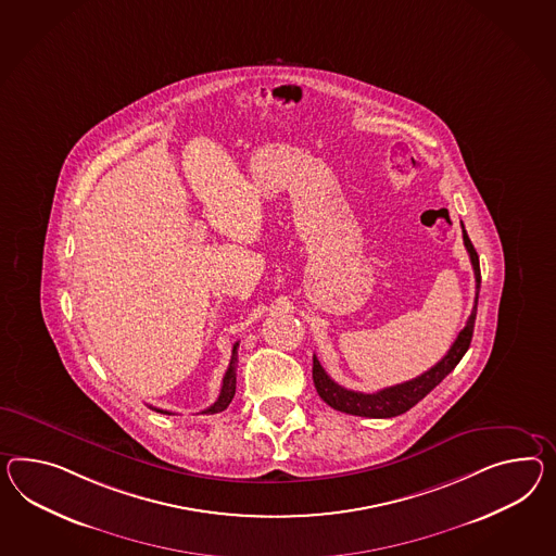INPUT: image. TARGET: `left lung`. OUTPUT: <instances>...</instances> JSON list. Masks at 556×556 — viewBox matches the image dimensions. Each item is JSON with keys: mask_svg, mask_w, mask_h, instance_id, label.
Masks as SVG:
<instances>
[{"mask_svg": "<svg viewBox=\"0 0 556 556\" xmlns=\"http://www.w3.org/2000/svg\"><path fill=\"white\" fill-rule=\"evenodd\" d=\"M462 231H464V245H466V250L470 254L471 268H473V276H476V300H473V308H471L470 318H468L466 327L459 330V334H457L454 344L450 346L447 355L443 356L438 365H433L431 369L426 370L419 377H415L412 381L387 387V389H381L377 393L351 391V389H344L342 384L334 383L328 377L327 370L323 369V365L318 363V358L314 356L313 381L314 387H316V393L332 409L349 413V415H361V417H375V419L395 417V415H401V413L409 412L413 405H417L421 399L428 395L433 387L442 383L443 379L452 370L456 369V365L462 361V356L466 355V351L470 349L473 323H476V313H478V294H480V285H482L478 252L471 245L470 238H468V233L464 229V224H462Z\"/></svg>", "mask_w": 556, "mask_h": 556, "instance_id": "8db88e82", "label": "left lung"}]
</instances>
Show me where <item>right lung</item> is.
Wrapping results in <instances>:
<instances>
[{"instance_id":"add662e5","label":"right lung","mask_w":556,"mask_h":556,"mask_svg":"<svg viewBox=\"0 0 556 556\" xmlns=\"http://www.w3.org/2000/svg\"><path fill=\"white\" fill-rule=\"evenodd\" d=\"M238 346H240V342H236L233 344V351H231V361H229L228 370H226V375H224V381H222V389H219V397L215 401L212 407H207L205 412L201 413H219L224 412V409H228L229 403H231V399L236 395V367H238ZM151 409H155L157 413H167V415H172L169 412H163V409H157V407H153V405H149Z\"/></svg>"}]
</instances>
